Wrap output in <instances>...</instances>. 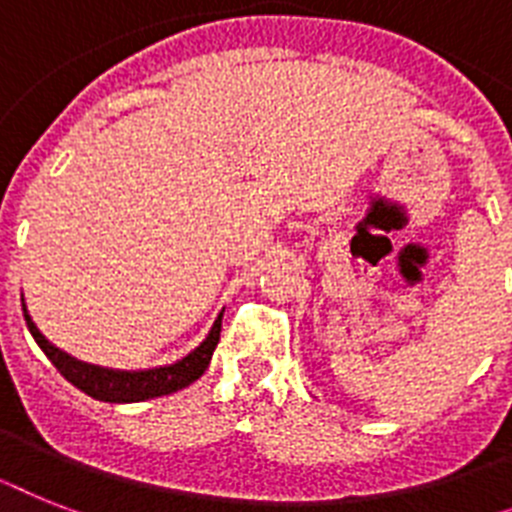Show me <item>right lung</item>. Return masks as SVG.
Segmentation results:
<instances>
[{
	"mask_svg": "<svg viewBox=\"0 0 512 512\" xmlns=\"http://www.w3.org/2000/svg\"><path fill=\"white\" fill-rule=\"evenodd\" d=\"M221 317L223 315H218V320L213 322V330L208 333V338L190 356H184L182 362L171 364V367L145 369V372H114V369H101L93 367V364L77 362V359L67 356L64 351L54 349L38 333V328L33 325L28 312H25L30 336L36 338L41 351L49 356V362L59 369V375L64 380H70L83 393H88L90 398L106 403H135L148 401V398H161V395L176 393V390L187 388L195 380H200L205 369H208L210 356L216 351L218 338H221Z\"/></svg>",
	"mask_w": 512,
	"mask_h": 512,
	"instance_id": "right-lung-1",
	"label": "right lung"
}]
</instances>
